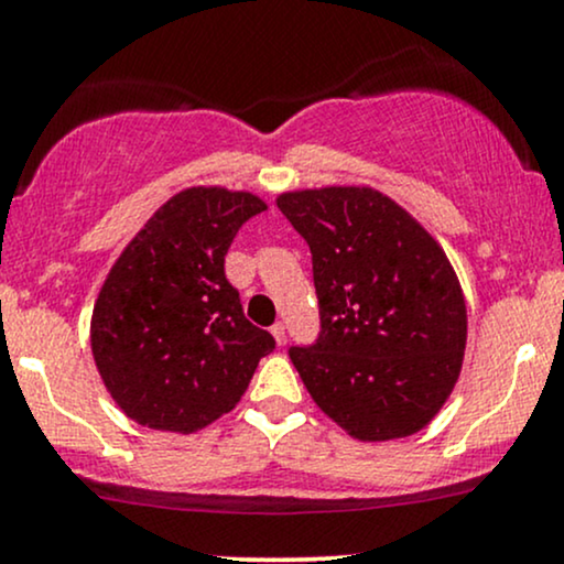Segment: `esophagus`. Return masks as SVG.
Instances as JSON below:
<instances>
[{
  "instance_id": "1",
  "label": "esophagus",
  "mask_w": 564,
  "mask_h": 564,
  "mask_svg": "<svg viewBox=\"0 0 564 564\" xmlns=\"http://www.w3.org/2000/svg\"><path fill=\"white\" fill-rule=\"evenodd\" d=\"M270 334H273V339L278 341V347L286 341V332H283V323H275V326H270Z\"/></svg>"
}]
</instances>
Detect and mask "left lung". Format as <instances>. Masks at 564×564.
Here are the masks:
<instances>
[{
	"mask_svg": "<svg viewBox=\"0 0 564 564\" xmlns=\"http://www.w3.org/2000/svg\"><path fill=\"white\" fill-rule=\"evenodd\" d=\"M275 204L313 254L321 336L289 352L310 398L360 443L416 435L451 398L467 347L443 246L377 187H307Z\"/></svg>",
	"mask_w": 564,
	"mask_h": 564,
	"instance_id": "obj_1",
	"label": "left lung"
}]
</instances>
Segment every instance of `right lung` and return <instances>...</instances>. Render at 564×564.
I'll return each instance as SVG.
<instances>
[{
  "label": "right lung",
  "instance_id": "1",
  "mask_svg": "<svg viewBox=\"0 0 564 564\" xmlns=\"http://www.w3.org/2000/svg\"><path fill=\"white\" fill-rule=\"evenodd\" d=\"M268 204L249 191L174 193L102 281L89 345L102 384L132 422L193 435L236 408L275 339L246 321L225 254Z\"/></svg>",
  "mask_w": 564,
  "mask_h": 564
}]
</instances>
